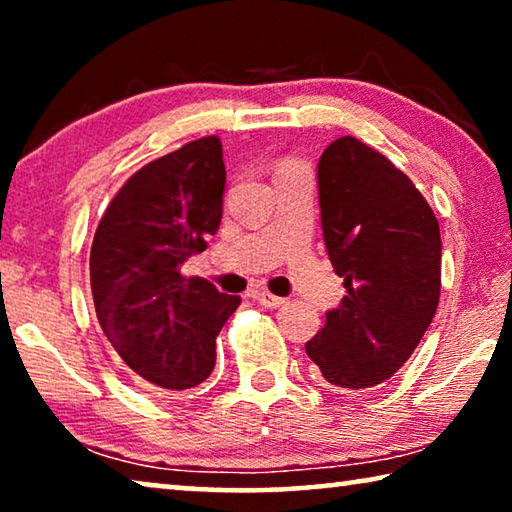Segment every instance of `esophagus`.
<instances>
[{
	"mask_svg": "<svg viewBox=\"0 0 512 512\" xmlns=\"http://www.w3.org/2000/svg\"><path fill=\"white\" fill-rule=\"evenodd\" d=\"M253 298L259 302V305H262V307H268V309H277V307H282V305H284V298H280V296H273V293H271V291H266V289L253 291Z\"/></svg>",
	"mask_w": 512,
	"mask_h": 512,
	"instance_id": "obj_1",
	"label": "esophagus"
}]
</instances>
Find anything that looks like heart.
Returning a JSON list of instances; mask_svg holds the SVG:
<instances>
[{"label":"heart","mask_w":512,"mask_h":512,"mask_svg":"<svg viewBox=\"0 0 512 512\" xmlns=\"http://www.w3.org/2000/svg\"><path fill=\"white\" fill-rule=\"evenodd\" d=\"M291 167H300V164L298 162H282L280 164V169H291ZM280 169H277V171H280Z\"/></svg>","instance_id":"b5f03b06"}]
</instances>
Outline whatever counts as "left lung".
<instances>
[{
    "mask_svg": "<svg viewBox=\"0 0 512 512\" xmlns=\"http://www.w3.org/2000/svg\"><path fill=\"white\" fill-rule=\"evenodd\" d=\"M318 203L345 296L305 350L327 384L366 391L409 361L436 316L438 219L406 173L350 135L320 155Z\"/></svg>",
    "mask_w": 512,
    "mask_h": 512,
    "instance_id": "left-lung-1",
    "label": "left lung"
}]
</instances>
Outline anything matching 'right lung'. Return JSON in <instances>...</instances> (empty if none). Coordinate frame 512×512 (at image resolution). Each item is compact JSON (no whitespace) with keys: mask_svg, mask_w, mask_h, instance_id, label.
Segmentation results:
<instances>
[{"mask_svg":"<svg viewBox=\"0 0 512 512\" xmlns=\"http://www.w3.org/2000/svg\"><path fill=\"white\" fill-rule=\"evenodd\" d=\"M219 137H201L135 171L94 232L90 284L99 325L121 361L164 391L210 377L216 336L239 296L180 266L203 253L223 212Z\"/></svg>","mask_w":512,"mask_h":512,"instance_id":"add662e5","label":"right lung"}]
</instances>
